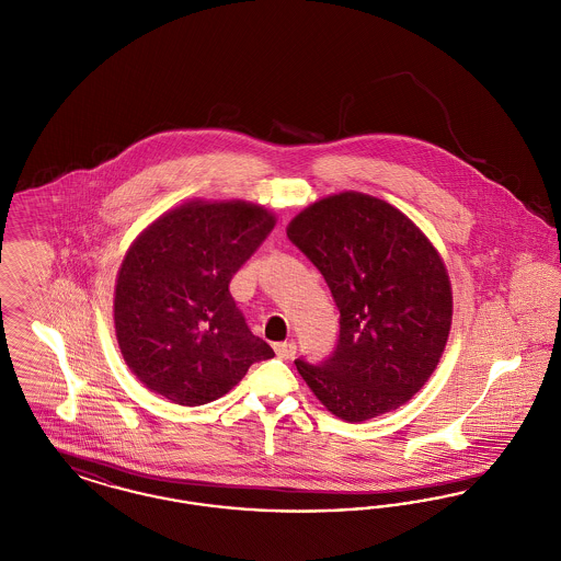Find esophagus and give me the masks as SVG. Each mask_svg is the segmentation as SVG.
I'll use <instances>...</instances> for the list:
<instances>
[{"mask_svg":"<svg viewBox=\"0 0 561 561\" xmlns=\"http://www.w3.org/2000/svg\"><path fill=\"white\" fill-rule=\"evenodd\" d=\"M273 348H275V355H277L279 359H293L294 355H296V343H294V341L275 343Z\"/></svg>","mask_w":561,"mask_h":561,"instance_id":"1","label":"esophagus"}]
</instances>
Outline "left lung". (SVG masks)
Returning a JSON list of instances; mask_svg holds the SVG:
<instances>
[{
  "instance_id": "1",
  "label": "left lung",
  "mask_w": 561,
  "mask_h": 561,
  "mask_svg": "<svg viewBox=\"0 0 561 561\" xmlns=\"http://www.w3.org/2000/svg\"><path fill=\"white\" fill-rule=\"evenodd\" d=\"M320 268L341 311L334 353L296 368L313 396L347 423L398 410L435 373L453 325L448 268L396 206L359 191L313 202L286 229Z\"/></svg>"
}]
</instances>
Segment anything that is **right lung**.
I'll use <instances>...</instances> for the list:
<instances>
[{
    "mask_svg": "<svg viewBox=\"0 0 561 561\" xmlns=\"http://www.w3.org/2000/svg\"><path fill=\"white\" fill-rule=\"evenodd\" d=\"M273 227L275 214L261 204L188 199L133 241L117 271L113 323L124 362L149 391L202 405L275 355L229 293Z\"/></svg>",
    "mask_w": 561,
    "mask_h": 561,
    "instance_id": "obj_1",
    "label": "right lung"
}]
</instances>
